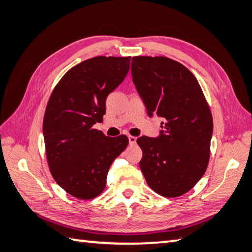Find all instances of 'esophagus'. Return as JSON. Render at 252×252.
<instances>
[{"label":"esophagus","mask_w":252,"mask_h":252,"mask_svg":"<svg viewBox=\"0 0 252 252\" xmlns=\"http://www.w3.org/2000/svg\"><path fill=\"white\" fill-rule=\"evenodd\" d=\"M129 142H130L131 145H134V144L136 143V137L130 135V136H129Z\"/></svg>","instance_id":"34e87169"}]
</instances>
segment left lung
I'll return each mask as SVG.
<instances>
[{
  "label": "left lung",
  "mask_w": 252,
  "mask_h": 252,
  "mask_svg": "<svg viewBox=\"0 0 252 252\" xmlns=\"http://www.w3.org/2000/svg\"><path fill=\"white\" fill-rule=\"evenodd\" d=\"M132 79L149 117H161L158 137L141 136L140 168L148 186L163 197H179L205 174L213 131L202 90L189 69L168 57L135 56Z\"/></svg>",
  "instance_id": "8db88e82"
}]
</instances>
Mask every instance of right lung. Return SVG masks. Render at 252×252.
<instances>
[{
	"label": "right lung",
	"mask_w": 252,
	"mask_h": 252,
	"mask_svg": "<svg viewBox=\"0 0 252 252\" xmlns=\"http://www.w3.org/2000/svg\"><path fill=\"white\" fill-rule=\"evenodd\" d=\"M131 57L97 56L68 70L53 90L43 120L47 163L56 183L79 199L103 192L112 161L129 144L93 127L106 98L130 69Z\"/></svg>",
	"instance_id": "1"
}]
</instances>
